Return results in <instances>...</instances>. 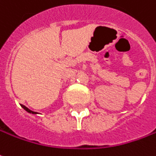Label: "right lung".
<instances>
[{"label": "right lung", "instance_id": "add662e5", "mask_svg": "<svg viewBox=\"0 0 156 156\" xmlns=\"http://www.w3.org/2000/svg\"><path fill=\"white\" fill-rule=\"evenodd\" d=\"M21 106L23 107V108H24V109L26 110V111H27V112H29V113H32V114H36V113H37L36 112H32V111H31L30 109H28L27 106H25V105H21Z\"/></svg>", "mask_w": 156, "mask_h": 156}]
</instances>
